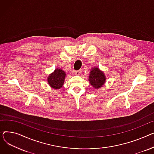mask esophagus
<instances>
[{"instance_id": "34e87169", "label": "esophagus", "mask_w": 154, "mask_h": 154, "mask_svg": "<svg viewBox=\"0 0 154 154\" xmlns=\"http://www.w3.org/2000/svg\"><path fill=\"white\" fill-rule=\"evenodd\" d=\"M81 72H82V69L77 70V71H75V74H76V75H79L81 73Z\"/></svg>"}]
</instances>
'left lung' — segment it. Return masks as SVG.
Returning a JSON list of instances; mask_svg holds the SVG:
<instances>
[{
	"label": "left lung",
	"mask_w": 154,
	"mask_h": 154,
	"mask_svg": "<svg viewBox=\"0 0 154 154\" xmlns=\"http://www.w3.org/2000/svg\"><path fill=\"white\" fill-rule=\"evenodd\" d=\"M106 77L103 72L97 68H94L90 72L89 81V83L95 89L101 88L105 83Z\"/></svg>",
	"instance_id": "1"
}]
</instances>
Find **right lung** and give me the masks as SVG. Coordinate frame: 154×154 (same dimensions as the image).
Listing matches in <instances>:
<instances>
[{
    "label": "right lung",
    "instance_id": "right-lung-1",
    "mask_svg": "<svg viewBox=\"0 0 154 154\" xmlns=\"http://www.w3.org/2000/svg\"><path fill=\"white\" fill-rule=\"evenodd\" d=\"M65 76V73L62 69H56L55 71L48 76V84L54 89H60L62 87L63 83H64Z\"/></svg>",
    "mask_w": 154,
    "mask_h": 154
}]
</instances>
